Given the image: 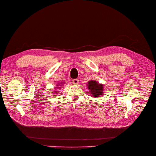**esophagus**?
I'll return each instance as SVG.
<instances>
[{"label":"esophagus","instance_id":"1","mask_svg":"<svg viewBox=\"0 0 156 156\" xmlns=\"http://www.w3.org/2000/svg\"><path fill=\"white\" fill-rule=\"evenodd\" d=\"M72 83H73V84H75V85L78 84V83H79V80H78V79H73V80H72Z\"/></svg>","mask_w":156,"mask_h":156}]
</instances>
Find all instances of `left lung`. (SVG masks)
I'll list each match as a JSON object with an SVG mask.
<instances>
[{
  "label": "left lung",
  "instance_id": "left-lung-1",
  "mask_svg": "<svg viewBox=\"0 0 156 156\" xmlns=\"http://www.w3.org/2000/svg\"><path fill=\"white\" fill-rule=\"evenodd\" d=\"M87 88L90 91L93 97H99L103 93V86L95 80H90L88 82Z\"/></svg>",
  "mask_w": 156,
  "mask_h": 156
}]
</instances>
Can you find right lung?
I'll return each instance as SVG.
<instances>
[{"label": "right lung", "mask_w": 156, "mask_h": 156, "mask_svg": "<svg viewBox=\"0 0 156 156\" xmlns=\"http://www.w3.org/2000/svg\"><path fill=\"white\" fill-rule=\"evenodd\" d=\"M62 84V83H60V84H57V86H59V85H60V84Z\"/></svg>", "instance_id": "right-lung-1"}]
</instances>
